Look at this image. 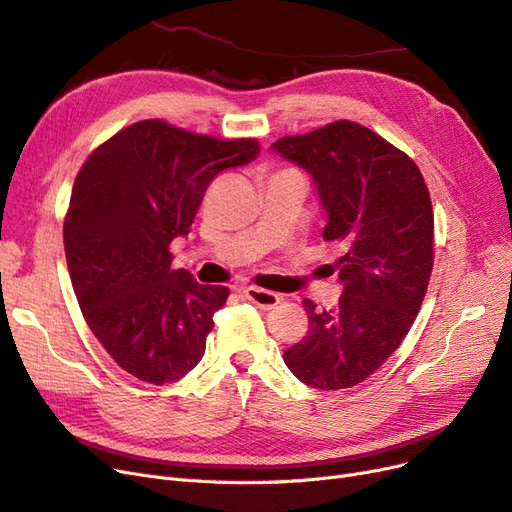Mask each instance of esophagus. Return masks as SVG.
I'll use <instances>...</instances> for the list:
<instances>
[{
  "instance_id": "34e87169",
  "label": "esophagus",
  "mask_w": 512,
  "mask_h": 512,
  "mask_svg": "<svg viewBox=\"0 0 512 512\" xmlns=\"http://www.w3.org/2000/svg\"><path fill=\"white\" fill-rule=\"evenodd\" d=\"M241 294H243L245 298H248L250 303H254L256 307H260V309H273V307H277L279 301H281L279 294H275V292H271V290H264V288H256V286L243 288Z\"/></svg>"
}]
</instances>
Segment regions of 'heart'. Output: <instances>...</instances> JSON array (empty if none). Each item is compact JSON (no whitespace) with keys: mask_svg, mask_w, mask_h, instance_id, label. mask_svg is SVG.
Listing matches in <instances>:
<instances>
[{"mask_svg":"<svg viewBox=\"0 0 512 512\" xmlns=\"http://www.w3.org/2000/svg\"><path fill=\"white\" fill-rule=\"evenodd\" d=\"M277 173H286V175H296V178H301L303 180V175H301V171H296V169H279Z\"/></svg>","mask_w":512,"mask_h":512,"instance_id":"1","label":"heart"}]
</instances>
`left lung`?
<instances>
[{
    "mask_svg": "<svg viewBox=\"0 0 512 512\" xmlns=\"http://www.w3.org/2000/svg\"><path fill=\"white\" fill-rule=\"evenodd\" d=\"M271 148L311 173L326 209L324 241L341 245L339 303L317 309L305 298L307 337L284 362L305 385L345 390L394 354L424 303L434 264L430 192L409 154L351 120Z\"/></svg>",
    "mask_w": 512,
    "mask_h": 512,
    "instance_id": "1",
    "label": "left lung"
}]
</instances>
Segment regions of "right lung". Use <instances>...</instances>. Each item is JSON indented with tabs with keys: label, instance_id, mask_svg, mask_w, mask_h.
<instances>
[{
	"label": "right lung",
	"instance_id": "add662e5",
	"mask_svg": "<svg viewBox=\"0 0 512 512\" xmlns=\"http://www.w3.org/2000/svg\"><path fill=\"white\" fill-rule=\"evenodd\" d=\"M256 139H218L139 120L103 142L76 175L63 222L69 277L88 328L139 381L182 379L205 354L226 286L173 269L211 180L258 156Z\"/></svg>",
	"mask_w": 512,
	"mask_h": 512
}]
</instances>
